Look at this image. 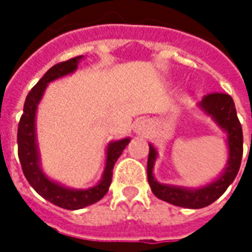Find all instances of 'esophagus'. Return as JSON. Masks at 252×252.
<instances>
[{"label":"esophagus","mask_w":252,"mask_h":252,"mask_svg":"<svg viewBox=\"0 0 252 252\" xmlns=\"http://www.w3.org/2000/svg\"><path fill=\"white\" fill-rule=\"evenodd\" d=\"M148 126H150L148 121L144 120V119H140V120H137L136 123H135L133 128H135V132H137V133H146L148 129Z\"/></svg>","instance_id":"obj_1"}]
</instances>
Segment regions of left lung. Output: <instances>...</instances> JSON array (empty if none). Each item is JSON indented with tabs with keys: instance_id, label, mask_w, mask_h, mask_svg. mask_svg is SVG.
I'll return each instance as SVG.
<instances>
[{
	"instance_id": "1",
	"label": "left lung",
	"mask_w": 252,
	"mask_h": 252,
	"mask_svg": "<svg viewBox=\"0 0 252 252\" xmlns=\"http://www.w3.org/2000/svg\"><path fill=\"white\" fill-rule=\"evenodd\" d=\"M198 106L206 115L211 116L222 131L227 132L228 162L221 175L217 180L212 181L211 184L198 189L164 185L155 180L153 174L154 164L158 157V153L153 144H150L147 162L148 184L151 186L154 194L169 204L189 209H200L215 202L236 178L243 157V131L236 115V108L232 97L224 93L206 94L201 99Z\"/></svg>"
}]
</instances>
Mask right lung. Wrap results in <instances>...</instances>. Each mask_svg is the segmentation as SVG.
<instances>
[{"label": "right lung", "mask_w": 252, "mask_h": 252, "mask_svg": "<svg viewBox=\"0 0 252 252\" xmlns=\"http://www.w3.org/2000/svg\"><path fill=\"white\" fill-rule=\"evenodd\" d=\"M81 57H75L68 59L66 62L58 63L52 66L48 71L43 75L39 82L36 83L27 95L24 104L23 116L20 119L19 129H17V144H19V159L25 178L30 182V185L46 198L52 202L54 205L61 206L68 211L82 209L85 206L92 205L99 201L106 191L109 190L112 182V173L113 166L123 153V150L128 146L129 137H124L121 140L110 142L106 148V163L102 178L98 184L89 189H70L66 186L58 184L55 181L50 180L40 167V157L36 143V128L35 117L37 105L40 102L41 97L44 94L47 85L58 78H62L67 74H71L78 68V63L82 59Z\"/></svg>", "instance_id": "1"}]
</instances>
